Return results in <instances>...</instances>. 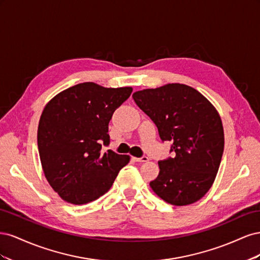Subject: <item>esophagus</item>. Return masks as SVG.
Listing matches in <instances>:
<instances>
[{
	"label": "esophagus",
	"instance_id": "34e87169",
	"mask_svg": "<svg viewBox=\"0 0 260 260\" xmlns=\"http://www.w3.org/2000/svg\"><path fill=\"white\" fill-rule=\"evenodd\" d=\"M133 159H135L136 161H138V162H146V161H148V157H146V156H143V157H132Z\"/></svg>",
	"mask_w": 260,
	"mask_h": 260
}]
</instances>
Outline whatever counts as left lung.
<instances>
[{
  "instance_id": "1",
  "label": "left lung",
  "mask_w": 260,
  "mask_h": 260,
  "mask_svg": "<svg viewBox=\"0 0 260 260\" xmlns=\"http://www.w3.org/2000/svg\"><path fill=\"white\" fill-rule=\"evenodd\" d=\"M132 98L176 153L158 161L160 171L149 183L152 190L175 206L198 202L214 183L223 154L224 133L216 107L182 83L137 91Z\"/></svg>"
}]
</instances>
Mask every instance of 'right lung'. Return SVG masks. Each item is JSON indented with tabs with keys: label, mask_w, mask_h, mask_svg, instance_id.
Here are the masks:
<instances>
[{
	"label": "right lung",
	"mask_w": 260,
	"mask_h": 260,
	"mask_svg": "<svg viewBox=\"0 0 260 260\" xmlns=\"http://www.w3.org/2000/svg\"><path fill=\"white\" fill-rule=\"evenodd\" d=\"M131 86L105 88L83 82L59 92L43 108L38 148L44 176L61 200L83 205L112 187L130 160L102 144L109 143L108 123L127 100Z\"/></svg>",
	"instance_id": "add662e5"
}]
</instances>
